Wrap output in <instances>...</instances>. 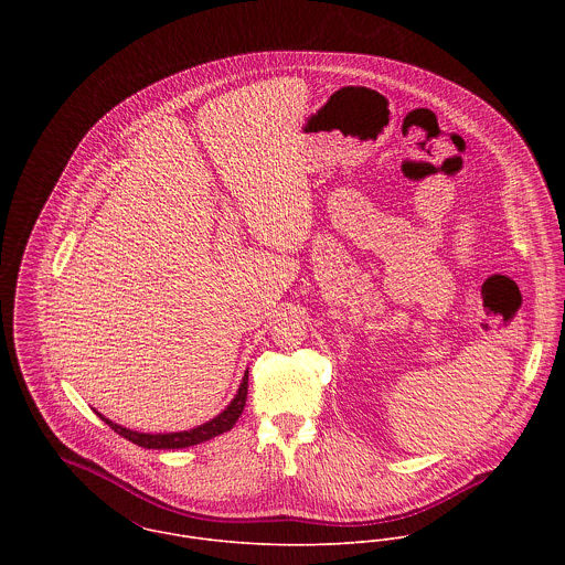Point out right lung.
Returning a JSON list of instances; mask_svg holds the SVG:
<instances>
[{
    "label": "right lung",
    "instance_id": "obj_1",
    "mask_svg": "<svg viewBox=\"0 0 565 565\" xmlns=\"http://www.w3.org/2000/svg\"><path fill=\"white\" fill-rule=\"evenodd\" d=\"M245 398H247V374L243 376L242 387L235 396V401L228 404V408L224 413H220L215 419L198 426V428H191V430H184V433H167V435H146V433H135V430H128L119 424H113L110 419H106L102 413H97L117 435L126 437L128 441L141 446V448H159V450H173V448H189V446H195V444H202V441H209L226 430H231L235 426V422L239 419V415L243 413V406H245Z\"/></svg>",
    "mask_w": 565,
    "mask_h": 565
}]
</instances>
